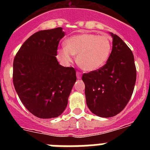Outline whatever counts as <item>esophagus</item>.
I'll return each instance as SVG.
<instances>
[{
	"instance_id": "1",
	"label": "esophagus",
	"mask_w": 150,
	"mask_h": 150,
	"mask_svg": "<svg viewBox=\"0 0 150 150\" xmlns=\"http://www.w3.org/2000/svg\"><path fill=\"white\" fill-rule=\"evenodd\" d=\"M82 76V74L80 72H79V71H77L76 72V77L78 78V79H80Z\"/></svg>"
}]
</instances>
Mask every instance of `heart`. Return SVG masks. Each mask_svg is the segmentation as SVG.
Instances as JSON below:
<instances>
[{
  "label": "heart",
  "instance_id": "obj_1",
  "mask_svg": "<svg viewBox=\"0 0 150 150\" xmlns=\"http://www.w3.org/2000/svg\"><path fill=\"white\" fill-rule=\"evenodd\" d=\"M64 45L57 51L58 59L69 64L73 62V55H77L78 64L86 71L101 68L109 59L112 46L108 36L91 33L72 36L66 40Z\"/></svg>",
  "mask_w": 150,
  "mask_h": 150
}]
</instances>
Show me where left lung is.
Instances as JSON below:
<instances>
[{
  "instance_id": "8db88e82",
  "label": "left lung",
  "mask_w": 150,
  "mask_h": 150,
  "mask_svg": "<svg viewBox=\"0 0 150 150\" xmlns=\"http://www.w3.org/2000/svg\"><path fill=\"white\" fill-rule=\"evenodd\" d=\"M111 36L112 49L107 63L82 76L87 106L94 114L104 118L116 116L125 107L137 77L132 50L119 36Z\"/></svg>"
}]
</instances>
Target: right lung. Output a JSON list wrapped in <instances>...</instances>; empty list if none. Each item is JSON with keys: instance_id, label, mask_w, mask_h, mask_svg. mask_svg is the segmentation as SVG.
<instances>
[{"instance_id": "1", "label": "right lung", "mask_w": 150, "mask_h": 150, "mask_svg": "<svg viewBox=\"0 0 150 150\" xmlns=\"http://www.w3.org/2000/svg\"><path fill=\"white\" fill-rule=\"evenodd\" d=\"M62 28L40 30L31 35L13 60V81L26 109L40 119L60 116L65 110L76 71L57 61Z\"/></svg>"}]
</instances>
